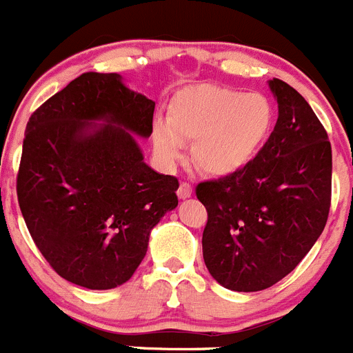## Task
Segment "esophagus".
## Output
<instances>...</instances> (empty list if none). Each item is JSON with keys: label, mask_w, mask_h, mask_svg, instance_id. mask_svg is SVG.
<instances>
[{"label": "esophagus", "mask_w": 353, "mask_h": 353, "mask_svg": "<svg viewBox=\"0 0 353 353\" xmlns=\"http://www.w3.org/2000/svg\"><path fill=\"white\" fill-rule=\"evenodd\" d=\"M192 194H194V190H192V186H190L188 183H181L179 188H177V197L185 201V199L192 197Z\"/></svg>", "instance_id": "esophagus-1"}]
</instances>
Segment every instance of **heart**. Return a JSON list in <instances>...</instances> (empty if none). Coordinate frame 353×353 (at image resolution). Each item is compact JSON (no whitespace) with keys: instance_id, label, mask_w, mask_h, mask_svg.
<instances>
[{"instance_id":"heart-1","label":"heart","mask_w":353,"mask_h":353,"mask_svg":"<svg viewBox=\"0 0 353 353\" xmlns=\"http://www.w3.org/2000/svg\"><path fill=\"white\" fill-rule=\"evenodd\" d=\"M274 122V106L263 94L197 85L170 99L167 121L152 122L151 139L165 165L179 161L185 140H194L195 167L208 176L223 177L240 172L261 152Z\"/></svg>"}]
</instances>
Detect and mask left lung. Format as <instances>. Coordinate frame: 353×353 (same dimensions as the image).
<instances>
[{"instance_id":"obj_1","label":"left lung","mask_w":353,"mask_h":353,"mask_svg":"<svg viewBox=\"0 0 353 353\" xmlns=\"http://www.w3.org/2000/svg\"><path fill=\"white\" fill-rule=\"evenodd\" d=\"M279 106L261 152L240 172L206 181L202 256L211 277L232 291H261L295 270L323 231L330 208L332 149L307 101L268 81Z\"/></svg>"}]
</instances>
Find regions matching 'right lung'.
<instances>
[{"instance_id": "right-lung-1", "label": "right lung", "mask_w": 353, "mask_h": 353, "mask_svg": "<svg viewBox=\"0 0 353 353\" xmlns=\"http://www.w3.org/2000/svg\"><path fill=\"white\" fill-rule=\"evenodd\" d=\"M154 101L121 74L85 72L33 112L17 199L33 241L60 277L88 290L130 281L149 236L176 210V177L143 161Z\"/></svg>"}]
</instances>
